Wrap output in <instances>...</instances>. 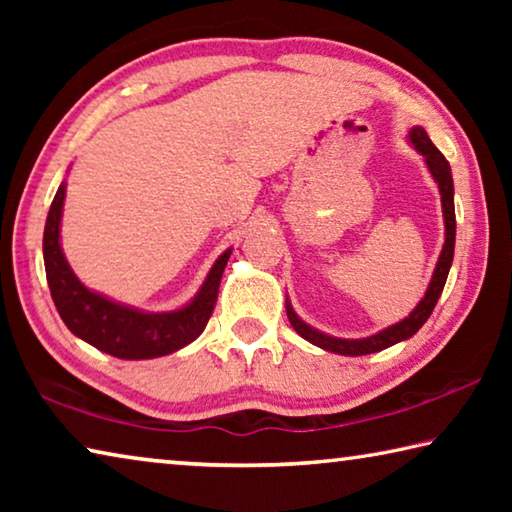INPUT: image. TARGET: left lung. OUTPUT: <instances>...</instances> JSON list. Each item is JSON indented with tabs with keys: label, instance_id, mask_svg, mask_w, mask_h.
<instances>
[{
	"label": "left lung",
	"instance_id": "1",
	"mask_svg": "<svg viewBox=\"0 0 512 512\" xmlns=\"http://www.w3.org/2000/svg\"><path fill=\"white\" fill-rule=\"evenodd\" d=\"M409 144L418 151L424 164L431 173V178L436 180L438 192H440V205H443V219H445V244L443 250H440V257L436 262V268H433L431 282L427 291H424V298L415 305L409 316L402 318L400 323H395L391 327L381 329V332L372 334V336H363V339H339V336L325 334L320 329L311 327L305 323L296 311L291 307V300L287 298V316L291 320V325L296 332L302 336V339L318 345L327 352L334 354H343V357H363V354H372V352H381L391 345L411 339V336L418 332V329L427 323V318L431 316L433 307L440 298V293L445 289L449 268H452V259H454V244H456V214H454V180H452V167L445 160V155L440 153L436 146L431 144L427 131L422 126H413L409 131Z\"/></svg>",
	"mask_w": 512,
	"mask_h": 512
}]
</instances>
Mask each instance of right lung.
Returning <instances> with one entry per match:
<instances>
[{
	"instance_id": "right-lung-1",
	"label": "right lung",
	"mask_w": 512,
	"mask_h": 512,
	"mask_svg": "<svg viewBox=\"0 0 512 512\" xmlns=\"http://www.w3.org/2000/svg\"><path fill=\"white\" fill-rule=\"evenodd\" d=\"M67 183L63 180L49 207L42 257L51 298L69 332L117 359H155L178 352L203 334L219 293L223 268L232 248L212 264L196 296L173 311H144L92 291L76 277L60 246Z\"/></svg>"
}]
</instances>
